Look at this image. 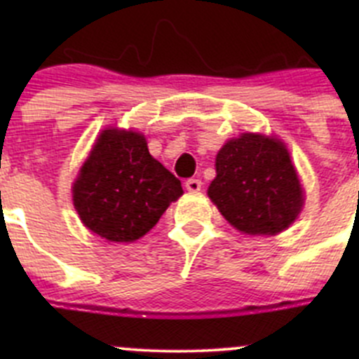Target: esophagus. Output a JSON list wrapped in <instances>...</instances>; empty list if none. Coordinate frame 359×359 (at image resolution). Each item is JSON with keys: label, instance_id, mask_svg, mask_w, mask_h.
<instances>
[{"label": "esophagus", "instance_id": "1", "mask_svg": "<svg viewBox=\"0 0 359 359\" xmlns=\"http://www.w3.org/2000/svg\"><path fill=\"white\" fill-rule=\"evenodd\" d=\"M203 182L200 179H189L186 180V189L189 191V193H198V191L201 189Z\"/></svg>", "mask_w": 359, "mask_h": 359}]
</instances>
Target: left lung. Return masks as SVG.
Listing matches in <instances>:
<instances>
[{"label":"left lung","instance_id":"left-lung-1","mask_svg":"<svg viewBox=\"0 0 359 359\" xmlns=\"http://www.w3.org/2000/svg\"><path fill=\"white\" fill-rule=\"evenodd\" d=\"M210 200L227 222L247 234H278L302 208V187L283 142L243 133L215 159Z\"/></svg>","mask_w":359,"mask_h":359}]
</instances>
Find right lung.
Masks as SVG:
<instances>
[{"mask_svg":"<svg viewBox=\"0 0 359 359\" xmlns=\"http://www.w3.org/2000/svg\"><path fill=\"white\" fill-rule=\"evenodd\" d=\"M182 196L180 180L149 154L144 135L104 130L81 166L72 200L81 222L109 241H135Z\"/></svg>","mask_w":359,"mask_h":359,"instance_id":"obj_1","label":"right lung"}]
</instances>
